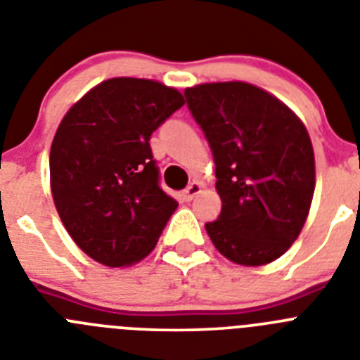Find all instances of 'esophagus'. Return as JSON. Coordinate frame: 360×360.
Wrapping results in <instances>:
<instances>
[{
    "label": "esophagus",
    "instance_id": "34e87169",
    "mask_svg": "<svg viewBox=\"0 0 360 360\" xmlns=\"http://www.w3.org/2000/svg\"><path fill=\"white\" fill-rule=\"evenodd\" d=\"M200 191H202V184H200V182L189 184V186H187L186 189H184V193H182L184 200H186V202H191V200H193L196 195H198Z\"/></svg>",
    "mask_w": 360,
    "mask_h": 360
}]
</instances>
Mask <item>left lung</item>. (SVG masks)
I'll use <instances>...</instances> for the list:
<instances>
[{
  "label": "left lung",
  "mask_w": 360,
  "mask_h": 360,
  "mask_svg": "<svg viewBox=\"0 0 360 360\" xmlns=\"http://www.w3.org/2000/svg\"><path fill=\"white\" fill-rule=\"evenodd\" d=\"M184 95L216 164L221 212L205 224L209 238L238 265L274 262L297 240L316 187L304 124L249 82H209Z\"/></svg>",
  "instance_id": "1"
}]
</instances>
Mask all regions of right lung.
<instances>
[{
	"label": "right lung",
	"instance_id": "obj_1",
	"mask_svg": "<svg viewBox=\"0 0 360 360\" xmlns=\"http://www.w3.org/2000/svg\"><path fill=\"white\" fill-rule=\"evenodd\" d=\"M184 103L162 82L115 77L88 91L59 124L50 149L53 203L95 262H141L178 207L158 184L149 139Z\"/></svg>",
	"mask_w": 360,
	"mask_h": 360
}]
</instances>
